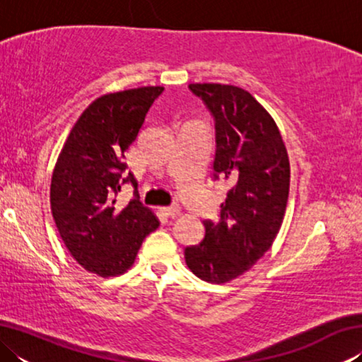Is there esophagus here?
<instances>
[{
    "label": "esophagus",
    "mask_w": 362,
    "mask_h": 362,
    "mask_svg": "<svg viewBox=\"0 0 362 362\" xmlns=\"http://www.w3.org/2000/svg\"><path fill=\"white\" fill-rule=\"evenodd\" d=\"M163 212L166 214L169 217H177L180 214V207L174 204V206H169V207H163Z\"/></svg>",
    "instance_id": "1"
}]
</instances>
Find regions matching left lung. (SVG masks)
Instances as JSON below:
<instances>
[{"mask_svg":"<svg viewBox=\"0 0 362 362\" xmlns=\"http://www.w3.org/2000/svg\"><path fill=\"white\" fill-rule=\"evenodd\" d=\"M188 88L216 121L214 179L225 177L231 188L220 220H204V240L185 249V262L198 278L223 284L272 247L289 198V156L276 122L247 90L216 83Z\"/></svg>","mask_w":362,"mask_h":362,"instance_id":"1","label":"left lung"}]
</instances>
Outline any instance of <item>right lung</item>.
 Instances as JSON below:
<instances>
[{
  "label": "right lung",
  "instance_id": "obj_1",
  "mask_svg": "<svg viewBox=\"0 0 362 362\" xmlns=\"http://www.w3.org/2000/svg\"><path fill=\"white\" fill-rule=\"evenodd\" d=\"M164 88L105 94L84 110L66 137L51 180L54 222L73 259L102 278L127 272L142 241L159 222L139 198L115 207L122 179L124 151L137 139L145 116Z\"/></svg>",
  "mask_w": 362,
  "mask_h": 362
}]
</instances>
